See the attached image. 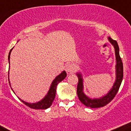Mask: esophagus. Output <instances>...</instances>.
<instances>
[{"label":"esophagus","mask_w":131,"mask_h":131,"mask_svg":"<svg viewBox=\"0 0 131 131\" xmlns=\"http://www.w3.org/2000/svg\"><path fill=\"white\" fill-rule=\"evenodd\" d=\"M65 70L67 71V72H72L74 70V67L73 64H68L66 65L65 67Z\"/></svg>","instance_id":"34e87169"}]
</instances>
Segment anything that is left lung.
Returning <instances> with one entry per match:
<instances>
[{"mask_svg": "<svg viewBox=\"0 0 131 131\" xmlns=\"http://www.w3.org/2000/svg\"><path fill=\"white\" fill-rule=\"evenodd\" d=\"M108 40H109L110 42L113 45L115 48L116 63H117L115 67V82L114 84H113V87L110 89V91L105 96H103L100 98H89L83 92V89H84V87H83V79L81 73H77V75L78 76V79H79V82H78L77 89L78 97H79V100L81 101L82 103L84 104L87 107H89V108H100V107L106 106L107 104L109 103L114 98L115 95L117 94L122 81L123 73H124V72H123V63L119 54V47H118V43H117V41L113 40L111 37H108Z\"/></svg>", "mask_w": 131, "mask_h": 131, "instance_id": "left-lung-1", "label": "left lung"}]
</instances>
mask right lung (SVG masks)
I'll return each mask as SVG.
<instances>
[{
	"mask_svg": "<svg viewBox=\"0 0 131 131\" xmlns=\"http://www.w3.org/2000/svg\"><path fill=\"white\" fill-rule=\"evenodd\" d=\"M13 48H12L10 49V52L9 53L8 56V60H9V59H10V52L13 50ZM67 77V73H66L65 71H63L62 72V73L59 74L58 76L56 77L54 80L52 81V84H51V87H50V89L49 90L48 92H47V95L42 99V100H40L39 102H37L35 103H26L25 101H23L22 100H21L19 97V100L25 104V105H26L27 106L30 107V108H32V109H37V110H46L47 108H49L50 106L52 105V102H53L55 98V96H56V87H57V85L59 84L60 82H61L62 80H64L65 79V77ZM8 80L9 85H10V81H9V73H8ZM11 89L13 90V89L11 88ZM14 92V91H13Z\"/></svg>",
	"mask_w": 131,
	"mask_h": 131,
	"instance_id": "1",
	"label": "right lung"
}]
</instances>
